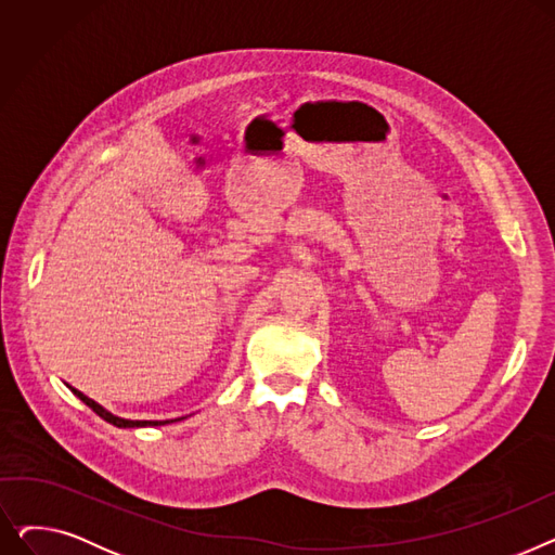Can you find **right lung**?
Wrapping results in <instances>:
<instances>
[{
  "label": "right lung",
  "instance_id": "add662e5",
  "mask_svg": "<svg viewBox=\"0 0 555 555\" xmlns=\"http://www.w3.org/2000/svg\"><path fill=\"white\" fill-rule=\"evenodd\" d=\"M87 406H90V410L94 412V414H99L103 421H107V423H112V425H116V427H153V425H166V423H172V421H126V418H119V416H114V414H109V412H105L101 404H96L92 398H87V396H82L78 389H72ZM175 421H180V418H175Z\"/></svg>",
  "mask_w": 555,
  "mask_h": 555
}]
</instances>
